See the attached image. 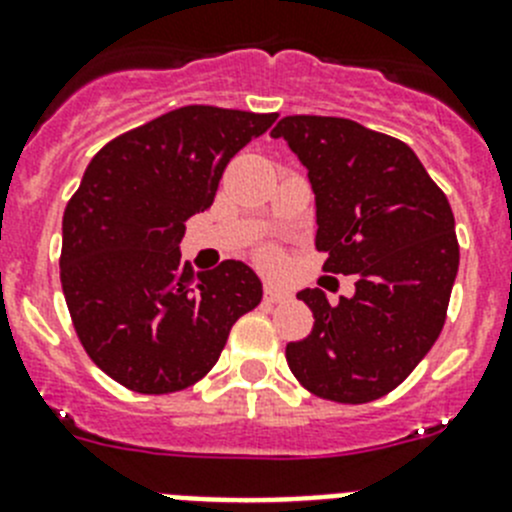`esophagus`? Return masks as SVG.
<instances>
[{"mask_svg": "<svg viewBox=\"0 0 512 512\" xmlns=\"http://www.w3.org/2000/svg\"><path fill=\"white\" fill-rule=\"evenodd\" d=\"M288 296H290L288 290L278 288V285H273V283H265V301L280 303V301H285Z\"/></svg>", "mask_w": 512, "mask_h": 512, "instance_id": "esophagus-1", "label": "esophagus"}]
</instances>
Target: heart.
<instances>
[{"instance_id": "b5f03b06", "label": "heart", "mask_w": 512, "mask_h": 512, "mask_svg": "<svg viewBox=\"0 0 512 512\" xmlns=\"http://www.w3.org/2000/svg\"><path fill=\"white\" fill-rule=\"evenodd\" d=\"M265 260H270V255H265Z\"/></svg>"}]
</instances>
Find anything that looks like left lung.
I'll return each instance as SVG.
<instances>
[{"mask_svg": "<svg viewBox=\"0 0 512 512\" xmlns=\"http://www.w3.org/2000/svg\"><path fill=\"white\" fill-rule=\"evenodd\" d=\"M283 137L316 196V250L326 273L357 275L354 296L331 306L298 293L313 329L285 347L308 393L370 403L398 388L444 329L459 270L454 214L411 147L342 117H283Z\"/></svg>", "mask_w": 512, "mask_h": 512, "instance_id": "left-lung-1", "label": "left lung"}]
</instances>
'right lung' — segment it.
<instances>
[{
    "label": "right lung",
    "instance_id": "1",
    "mask_svg": "<svg viewBox=\"0 0 512 512\" xmlns=\"http://www.w3.org/2000/svg\"><path fill=\"white\" fill-rule=\"evenodd\" d=\"M278 114L181 107L124 132L91 158L63 214L61 283L99 370L145 395L199 382L234 321L262 301L250 265L193 275L186 219L214 204L229 160Z\"/></svg>",
    "mask_w": 512,
    "mask_h": 512
}]
</instances>
